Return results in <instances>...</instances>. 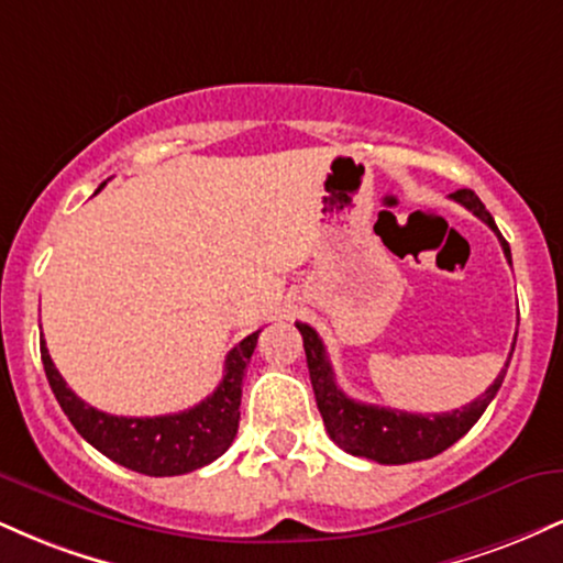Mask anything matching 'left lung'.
Here are the masks:
<instances>
[{"mask_svg": "<svg viewBox=\"0 0 563 563\" xmlns=\"http://www.w3.org/2000/svg\"><path fill=\"white\" fill-rule=\"evenodd\" d=\"M452 198L457 203L466 206L468 211H474L476 217L495 232L497 241L503 245V254L510 262V249L506 238L497 230L493 214L484 209V203L474 190H457L452 192ZM301 339H303V352H307V367L309 378H312L314 399H318L322 423H325L328 434L341 450L352 452L357 457H367V461L384 463V466H399V463H412V461H426V457H434L439 452H444L450 444H455L463 434H468V429L482 418V412L487 410V405L493 402L497 389H500L503 378H506V367L500 371L489 389L476 397L474 402L461 407V410L452 412H437V416H418V412H405V410H391V407H378V405H365L357 399L346 397L339 389L333 376V367L328 363L325 346H322L320 335L314 328H309L307 322H296ZM516 346V339H514ZM510 346V354H514Z\"/></svg>", "mask_w": 563, "mask_h": 563, "instance_id": "left-lung-1", "label": "left lung"}]
</instances>
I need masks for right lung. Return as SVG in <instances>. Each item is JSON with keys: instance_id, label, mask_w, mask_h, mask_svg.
I'll return each mask as SVG.
<instances>
[{"instance_id": "obj_1", "label": "right lung", "mask_w": 563, "mask_h": 563, "mask_svg": "<svg viewBox=\"0 0 563 563\" xmlns=\"http://www.w3.org/2000/svg\"><path fill=\"white\" fill-rule=\"evenodd\" d=\"M260 333L262 331L245 335L241 344L230 349L228 360H224V376L214 394H209L203 402L190 410L156 418L111 416V412H102L84 402L57 373L44 341L42 363L63 412L95 450L137 474L179 476L209 466L235 439L238 421H241L245 365L254 354Z\"/></svg>"}]
</instances>
